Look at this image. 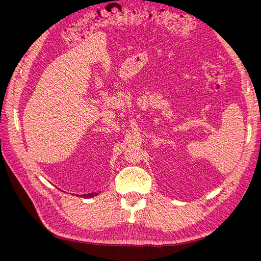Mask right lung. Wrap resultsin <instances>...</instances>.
Listing matches in <instances>:
<instances>
[{"label": "right lung", "mask_w": 261, "mask_h": 261, "mask_svg": "<svg viewBox=\"0 0 261 261\" xmlns=\"http://www.w3.org/2000/svg\"><path fill=\"white\" fill-rule=\"evenodd\" d=\"M96 195H98V194H97V193H90V194H86V195H84V197H85V198H91V197L96 196Z\"/></svg>", "instance_id": "add662e5"}]
</instances>
